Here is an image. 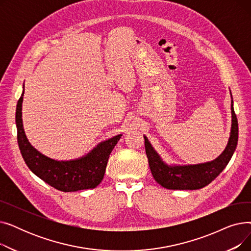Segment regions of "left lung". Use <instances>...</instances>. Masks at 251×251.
<instances>
[{"label": "left lung", "mask_w": 251, "mask_h": 251, "mask_svg": "<svg viewBox=\"0 0 251 251\" xmlns=\"http://www.w3.org/2000/svg\"><path fill=\"white\" fill-rule=\"evenodd\" d=\"M231 112L232 127L228 144L222 154L212 162L188 166H169L162 161L147 136H144L146 152L154 180L163 187L174 190L201 189L215 180L228 165L238 142V121L234 112L233 100H231Z\"/></svg>", "instance_id": "8db88e82"}]
</instances>
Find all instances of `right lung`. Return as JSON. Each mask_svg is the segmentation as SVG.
<instances>
[{
    "instance_id": "right-lung-1",
    "label": "right lung",
    "mask_w": 251,
    "mask_h": 251,
    "mask_svg": "<svg viewBox=\"0 0 251 251\" xmlns=\"http://www.w3.org/2000/svg\"><path fill=\"white\" fill-rule=\"evenodd\" d=\"M23 95L17 102V141L23 160L31 172L60 191L72 192L97 187L101 182L110 153L122 134L100 142L80 159L56 161L36 151L26 138L22 124Z\"/></svg>"
}]
</instances>
